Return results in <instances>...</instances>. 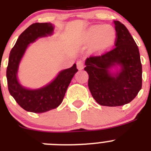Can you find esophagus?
I'll return each instance as SVG.
<instances>
[{
    "mask_svg": "<svg viewBox=\"0 0 151 151\" xmlns=\"http://www.w3.org/2000/svg\"><path fill=\"white\" fill-rule=\"evenodd\" d=\"M76 65L78 69H82L84 68V61L82 60H78L76 62Z\"/></svg>",
    "mask_w": 151,
    "mask_h": 151,
    "instance_id": "esophagus-1",
    "label": "esophagus"
}]
</instances>
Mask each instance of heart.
<instances>
[{
  "mask_svg": "<svg viewBox=\"0 0 151 151\" xmlns=\"http://www.w3.org/2000/svg\"><path fill=\"white\" fill-rule=\"evenodd\" d=\"M89 38L96 39L97 45L101 47L109 46L116 38V31L111 26H97L91 28L88 32Z\"/></svg>",
  "mask_w": 151,
  "mask_h": 151,
  "instance_id": "obj_1",
  "label": "heart"
}]
</instances>
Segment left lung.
I'll return each mask as SVG.
<instances>
[{"label": "left lung", "instance_id": "8db88e82", "mask_svg": "<svg viewBox=\"0 0 151 151\" xmlns=\"http://www.w3.org/2000/svg\"><path fill=\"white\" fill-rule=\"evenodd\" d=\"M115 47L101 54L90 56L85 61L88 74V88L92 97L100 105L122 106L132 101L142 86V66L138 47L127 28L114 21ZM121 66L116 75L110 67Z\"/></svg>", "mask_w": 151, "mask_h": 151}]
</instances>
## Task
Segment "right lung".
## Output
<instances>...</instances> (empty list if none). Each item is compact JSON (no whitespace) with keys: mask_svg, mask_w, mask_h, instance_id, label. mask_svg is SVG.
I'll use <instances>...</instances> for the list:
<instances>
[{"mask_svg":"<svg viewBox=\"0 0 151 151\" xmlns=\"http://www.w3.org/2000/svg\"><path fill=\"white\" fill-rule=\"evenodd\" d=\"M54 27L51 23L32 24L19 35L10 51L6 68L8 90L22 109L32 113H44L55 109L62 103L72 78L77 73L76 64L64 69L49 85L37 90L23 88L17 80L19 63L30 43L38 38L51 35Z\"/></svg>","mask_w":151,"mask_h":151,"instance_id":"1","label":"right lung"}]
</instances>
